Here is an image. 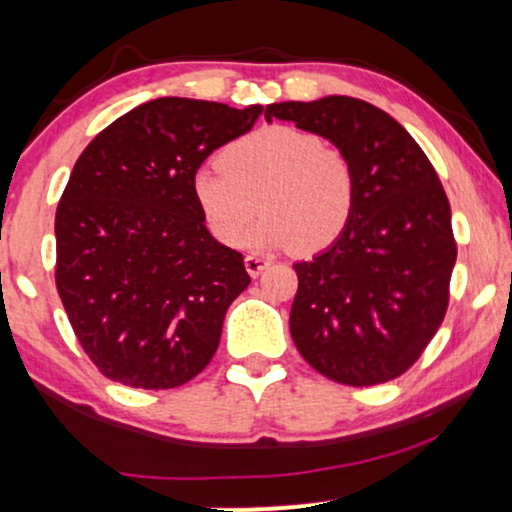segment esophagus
<instances>
[{"mask_svg": "<svg viewBox=\"0 0 512 512\" xmlns=\"http://www.w3.org/2000/svg\"><path fill=\"white\" fill-rule=\"evenodd\" d=\"M267 267H269V260H264V257H257V255L245 257V269H248L250 276H260Z\"/></svg>", "mask_w": 512, "mask_h": 512, "instance_id": "obj_1", "label": "esophagus"}]
</instances>
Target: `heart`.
<instances>
[{
  "label": "heart",
  "mask_w": 512,
  "mask_h": 512,
  "mask_svg": "<svg viewBox=\"0 0 512 512\" xmlns=\"http://www.w3.org/2000/svg\"><path fill=\"white\" fill-rule=\"evenodd\" d=\"M219 165L195 170L192 197L209 233L223 245L243 240L260 207L264 219L248 236L252 248L317 255L342 238L354 216V163L303 129H257L228 144Z\"/></svg>",
  "instance_id": "b5f03b06"
}]
</instances>
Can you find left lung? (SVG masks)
I'll return each mask as SVG.
<instances>
[{
  "label": "left lung",
  "mask_w": 512,
  "mask_h": 512,
  "mask_svg": "<svg viewBox=\"0 0 512 512\" xmlns=\"http://www.w3.org/2000/svg\"><path fill=\"white\" fill-rule=\"evenodd\" d=\"M264 117L330 139L358 178L342 238L293 264V344L334 383H387L414 366L448 310L457 243L436 168L395 117L358 98L272 103Z\"/></svg>",
  "instance_id": "1"
}]
</instances>
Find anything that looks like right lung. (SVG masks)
Wrapping results in <instances>:
<instances>
[{"instance_id": "add662e5", "label": "right lung", "mask_w": 512, "mask_h": 512, "mask_svg": "<svg viewBox=\"0 0 512 512\" xmlns=\"http://www.w3.org/2000/svg\"><path fill=\"white\" fill-rule=\"evenodd\" d=\"M260 115L262 105L156 98L117 117L74 163L55 214V281L105 378L170 390L214 358L250 274L204 226L192 175Z\"/></svg>"}]
</instances>
